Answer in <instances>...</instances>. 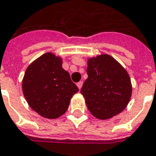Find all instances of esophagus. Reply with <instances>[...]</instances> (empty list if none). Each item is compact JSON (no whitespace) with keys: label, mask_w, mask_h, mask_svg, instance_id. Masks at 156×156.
Here are the masks:
<instances>
[{"label":"esophagus","mask_w":156,"mask_h":156,"mask_svg":"<svg viewBox=\"0 0 156 156\" xmlns=\"http://www.w3.org/2000/svg\"><path fill=\"white\" fill-rule=\"evenodd\" d=\"M77 86H78V87L79 89H81V87H82V86H83V82H82V81H79L78 84H77Z\"/></svg>","instance_id":"esophagus-1"}]
</instances>
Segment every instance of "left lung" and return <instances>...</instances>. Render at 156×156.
<instances>
[{
    "label": "left lung",
    "instance_id": "left-lung-1",
    "mask_svg": "<svg viewBox=\"0 0 156 156\" xmlns=\"http://www.w3.org/2000/svg\"><path fill=\"white\" fill-rule=\"evenodd\" d=\"M88 78L81 94L87 109L100 120L111 119L128 105L132 87L127 70L108 54L90 58L87 62Z\"/></svg>",
    "mask_w": 156,
    "mask_h": 156
}]
</instances>
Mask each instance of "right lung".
I'll list each match as a JSON object with an SVG mask.
<instances>
[{
	"label": "right lung",
	"instance_id": "1",
	"mask_svg": "<svg viewBox=\"0 0 156 156\" xmlns=\"http://www.w3.org/2000/svg\"><path fill=\"white\" fill-rule=\"evenodd\" d=\"M62 65L61 57L44 53L27 67L22 81L23 94L29 106L47 119L64 114L71 97L78 91Z\"/></svg>",
	"mask_w": 156,
	"mask_h": 156
}]
</instances>
